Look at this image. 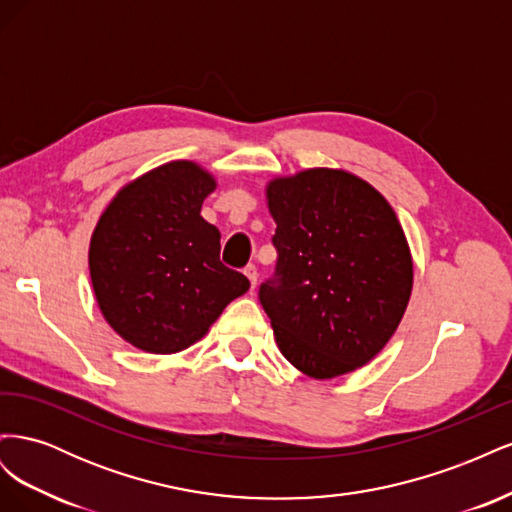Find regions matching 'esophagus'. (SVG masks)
Wrapping results in <instances>:
<instances>
[{"instance_id": "obj_1", "label": "esophagus", "mask_w": 512, "mask_h": 512, "mask_svg": "<svg viewBox=\"0 0 512 512\" xmlns=\"http://www.w3.org/2000/svg\"><path fill=\"white\" fill-rule=\"evenodd\" d=\"M243 273H245L247 280H250V288L254 290V288H256V282H258V269H256L254 265H247Z\"/></svg>"}]
</instances>
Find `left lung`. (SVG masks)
Returning a JSON list of instances; mask_svg holds the SVG:
<instances>
[{
    "label": "left lung",
    "instance_id": "left-lung-1",
    "mask_svg": "<svg viewBox=\"0 0 512 512\" xmlns=\"http://www.w3.org/2000/svg\"><path fill=\"white\" fill-rule=\"evenodd\" d=\"M265 194L280 258L258 294L277 348L316 380L367 365L412 294V254L393 207L342 168L273 177Z\"/></svg>",
    "mask_w": 512,
    "mask_h": 512
}]
</instances>
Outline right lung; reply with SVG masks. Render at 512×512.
Wrapping results in <instances>:
<instances>
[{"label":"right lung","instance_id":"obj_1","mask_svg":"<svg viewBox=\"0 0 512 512\" xmlns=\"http://www.w3.org/2000/svg\"><path fill=\"white\" fill-rule=\"evenodd\" d=\"M218 181L192 160L128 181L89 243L91 286L104 320L134 348L175 354L196 344L250 288L220 260V230L203 220Z\"/></svg>","mask_w":512,"mask_h":512}]
</instances>
